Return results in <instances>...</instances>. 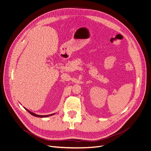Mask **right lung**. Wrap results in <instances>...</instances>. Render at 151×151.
Masks as SVG:
<instances>
[{
  "instance_id": "add662e5",
  "label": "right lung",
  "mask_w": 151,
  "mask_h": 151,
  "mask_svg": "<svg viewBox=\"0 0 151 151\" xmlns=\"http://www.w3.org/2000/svg\"><path fill=\"white\" fill-rule=\"evenodd\" d=\"M25 110L29 113H30L31 115H32V116H35V117H48V116H52L53 114H50V115H45V116H41V115H37V114H35V113H32V112H31L30 111H29V110H28L27 109H25Z\"/></svg>"
}]
</instances>
